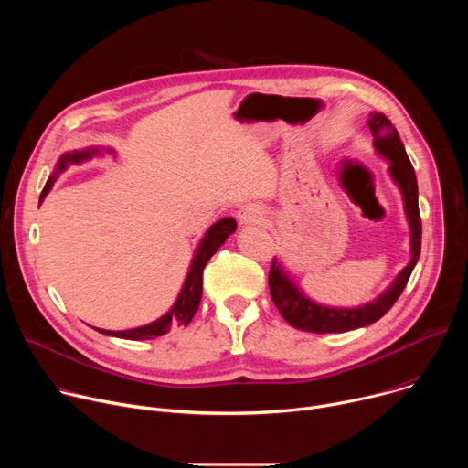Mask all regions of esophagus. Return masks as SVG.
<instances>
[{
	"label": "esophagus",
	"instance_id": "obj_1",
	"mask_svg": "<svg viewBox=\"0 0 468 468\" xmlns=\"http://www.w3.org/2000/svg\"><path fill=\"white\" fill-rule=\"evenodd\" d=\"M262 217H264V213H262V209L259 207V206H255V204H246V206H242L240 209H239V213H237V218H239V224L240 226H251V224H257V222H261L262 220Z\"/></svg>",
	"mask_w": 468,
	"mask_h": 468
}]
</instances>
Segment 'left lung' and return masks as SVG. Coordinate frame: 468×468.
<instances>
[{
    "label": "left lung",
    "mask_w": 468,
    "mask_h": 468,
    "mask_svg": "<svg viewBox=\"0 0 468 468\" xmlns=\"http://www.w3.org/2000/svg\"><path fill=\"white\" fill-rule=\"evenodd\" d=\"M372 133V146L376 154L388 163V176L402 194L404 213L410 226V262L404 266L390 285L372 302H367L357 307H333L324 305L309 298L298 283L292 280V274L274 259V264L269 274V287L276 307L282 316L296 329L311 333H343L357 327H365L379 320L402 294L408 285V280L420 257V240H422V222L419 213V185L413 165L406 154L404 143L399 141L396 127L381 112H370L367 122Z\"/></svg>",
    "instance_id": "obj_1"
}]
</instances>
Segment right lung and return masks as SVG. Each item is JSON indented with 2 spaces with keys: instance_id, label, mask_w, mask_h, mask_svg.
Segmentation results:
<instances>
[{
  "instance_id": "1",
  "label": "right lung",
  "mask_w": 468,
  "mask_h": 468,
  "mask_svg": "<svg viewBox=\"0 0 468 468\" xmlns=\"http://www.w3.org/2000/svg\"><path fill=\"white\" fill-rule=\"evenodd\" d=\"M103 154H111L114 155L116 152L112 148H105V146H90L85 150H74V152H66L58 157L55 170L51 172V176L46 181V186L40 194V204L44 202V197L48 196V192L51 190L53 183L57 181V177L69 168L70 165H81L85 161H90L96 155H103ZM237 229V222L233 218H224L215 222L206 235L202 237V240L197 242L192 261L188 264V271L183 282V287L177 294V298L174 300L172 307L157 320L141 325V327H133V329H122V331H111V329H98L103 335L109 337H118V339H127V341H148V339H155L161 335H166V333L174 327V325H186L192 316L196 314L197 307H199V300H202V285H204V269L207 261L218 251V248L228 240V237L231 233H235Z\"/></svg>"
}]
</instances>
